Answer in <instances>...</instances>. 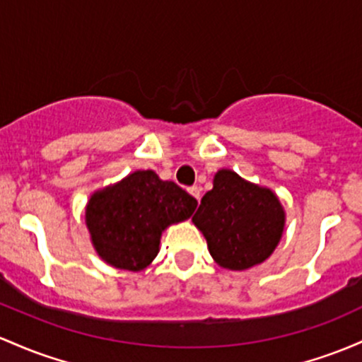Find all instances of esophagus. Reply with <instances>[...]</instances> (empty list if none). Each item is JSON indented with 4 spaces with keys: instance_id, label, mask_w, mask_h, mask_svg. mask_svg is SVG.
I'll list each match as a JSON object with an SVG mask.
<instances>
[{
    "instance_id": "1",
    "label": "esophagus",
    "mask_w": 362,
    "mask_h": 362,
    "mask_svg": "<svg viewBox=\"0 0 362 362\" xmlns=\"http://www.w3.org/2000/svg\"><path fill=\"white\" fill-rule=\"evenodd\" d=\"M189 192L192 194L194 197H196L197 202L201 201V187H197V185H194V187H190V189H189Z\"/></svg>"
}]
</instances>
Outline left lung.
Here are the masks:
<instances>
[{"mask_svg": "<svg viewBox=\"0 0 362 362\" xmlns=\"http://www.w3.org/2000/svg\"><path fill=\"white\" fill-rule=\"evenodd\" d=\"M192 221L208 240L218 264L245 269L263 263L275 251L285 213L269 189L249 184L230 170H220Z\"/></svg>", "mask_w": 362, "mask_h": 362, "instance_id": "8db88e82", "label": "left lung"}]
</instances>
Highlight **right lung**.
I'll return each instance as SVG.
<instances>
[{"label": "right lung", "mask_w": 362, "mask_h": 362, "mask_svg": "<svg viewBox=\"0 0 362 362\" xmlns=\"http://www.w3.org/2000/svg\"><path fill=\"white\" fill-rule=\"evenodd\" d=\"M196 206V197L175 182H163L151 170H141L94 194L86 221L106 263L141 272L156 257L163 230L187 220Z\"/></svg>", "instance_id": "right-lung-1"}]
</instances>
